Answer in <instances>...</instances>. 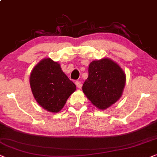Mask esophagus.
Wrapping results in <instances>:
<instances>
[{
    "mask_svg": "<svg viewBox=\"0 0 157 157\" xmlns=\"http://www.w3.org/2000/svg\"><path fill=\"white\" fill-rule=\"evenodd\" d=\"M75 85H76V86L78 87V88H81V87H82V82H80V81H76V82H75Z\"/></svg>",
    "mask_w": 157,
    "mask_h": 157,
    "instance_id": "1",
    "label": "esophagus"
}]
</instances>
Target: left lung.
Wrapping results in <instances>:
<instances>
[{
	"instance_id": "obj_1",
	"label": "left lung",
	"mask_w": 157,
	"mask_h": 157,
	"mask_svg": "<svg viewBox=\"0 0 157 157\" xmlns=\"http://www.w3.org/2000/svg\"><path fill=\"white\" fill-rule=\"evenodd\" d=\"M125 85L124 70L113 60L103 58L90 64L82 91L94 105L105 110L120 99Z\"/></svg>"
}]
</instances>
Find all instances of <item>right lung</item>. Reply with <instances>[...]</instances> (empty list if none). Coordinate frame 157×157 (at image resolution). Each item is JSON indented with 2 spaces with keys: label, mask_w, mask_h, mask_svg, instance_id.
Instances as JSON below:
<instances>
[{
  "label": "right lung",
  "mask_w": 157,
  "mask_h": 157,
  "mask_svg": "<svg viewBox=\"0 0 157 157\" xmlns=\"http://www.w3.org/2000/svg\"><path fill=\"white\" fill-rule=\"evenodd\" d=\"M30 85L35 100L49 112L58 113L76 85L62 70L60 64L50 58L41 60L31 71Z\"/></svg>",
  "instance_id": "add662e5"
}]
</instances>
